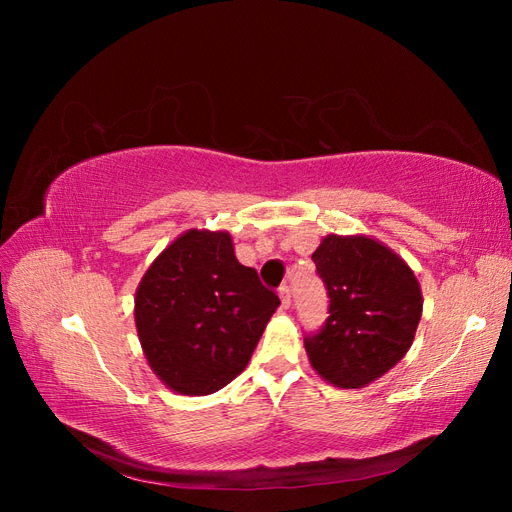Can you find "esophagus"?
Returning <instances> with one entry per match:
<instances>
[{"instance_id": "1", "label": "esophagus", "mask_w": 512, "mask_h": 512, "mask_svg": "<svg viewBox=\"0 0 512 512\" xmlns=\"http://www.w3.org/2000/svg\"><path fill=\"white\" fill-rule=\"evenodd\" d=\"M280 299H282V307L288 309L290 307V288L288 286L280 288Z\"/></svg>"}]
</instances>
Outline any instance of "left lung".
I'll return each mask as SVG.
<instances>
[{
  "mask_svg": "<svg viewBox=\"0 0 512 512\" xmlns=\"http://www.w3.org/2000/svg\"><path fill=\"white\" fill-rule=\"evenodd\" d=\"M329 290V318L305 337L316 374L339 389H363L410 350L423 294L408 262L369 235H327L312 254Z\"/></svg>",
  "mask_w": 512,
  "mask_h": 512,
  "instance_id": "left-lung-1",
  "label": "left lung"
}]
</instances>
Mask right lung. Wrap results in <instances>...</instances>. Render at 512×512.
Instances as JSON below:
<instances>
[{"label": "right lung", "instance_id": "1", "mask_svg": "<svg viewBox=\"0 0 512 512\" xmlns=\"http://www.w3.org/2000/svg\"><path fill=\"white\" fill-rule=\"evenodd\" d=\"M280 299L235 256L230 232L190 228L145 271L134 322L149 367L168 389L209 395L235 380Z\"/></svg>", "mask_w": 512, "mask_h": 512}]
</instances>
